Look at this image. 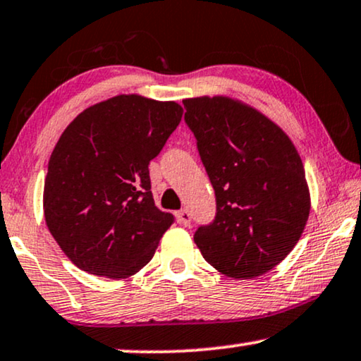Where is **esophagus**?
I'll return each instance as SVG.
<instances>
[{"mask_svg":"<svg viewBox=\"0 0 361 361\" xmlns=\"http://www.w3.org/2000/svg\"><path fill=\"white\" fill-rule=\"evenodd\" d=\"M176 221L180 224H183V226H190L191 224V214H190V211L188 209H181V211H178L176 213Z\"/></svg>","mask_w":361,"mask_h":361,"instance_id":"1","label":"esophagus"}]
</instances>
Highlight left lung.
Returning a JSON list of instances; mask_svg holds the SVG:
<instances>
[{
	"label": "left lung",
	"mask_w": 361,
	"mask_h": 361,
	"mask_svg": "<svg viewBox=\"0 0 361 361\" xmlns=\"http://www.w3.org/2000/svg\"><path fill=\"white\" fill-rule=\"evenodd\" d=\"M183 105L216 195V216L196 229V246L224 276H262L284 261L309 219L299 153L281 127L238 100L196 97Z\"/></svg>",
	"instance_id": "1"
}]
</instances>
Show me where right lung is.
Returning <instances> with one entry per match:
<instances>
[{
	"label": "right lung",
	"mask_w": 361,
	"mask_h": 361,
	"mask_svg": "<svg viewBox=\"0 0 361 361\" xmlns=\"http://www.w3.org/2000/svg\"><path fill=\"white\" fill-rule=\"evenodd\" d=\"M183 109L142 95H117L69 123L49 158L44 216L77 267L125 279L150 262L175 221L158 209L148 165L180 123Z\"/></svg>",
	"instance_id": "obj_1"
}]
</instances>
